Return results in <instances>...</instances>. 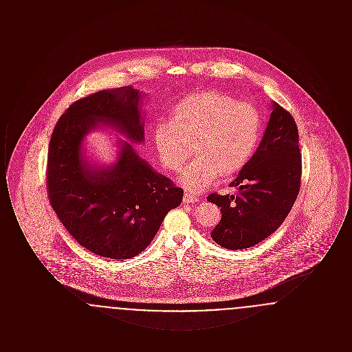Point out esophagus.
<instances>
[{
    "instance_id": "obj_1",
    "label": "esophagus",
    "mask_w": 352,
    "mask_h": 352,
    "mask_svg": "<svg viewBox=\"0 0 352 352\" xmlns=\"http://www.w3.org/2000/svg\"><path fill=\"white\" fill-rule=\"evenodd\" d=\"M199 201V198L197 197V195H194L192 192H190V191H186L184 192V203H194V201Z\"/></svg>"
}]
</instances>
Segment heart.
I'll return each mask as SVG.
<instances>
[{
    "label": "heart",
    "mask_w": 352,
    "mask_h": 352,
    "mask_svg": "<svg viewBox=\"0 0 352 352\" xmlns=\"http://www.w3.org/2000/svg\"><path fill=\"white\" fill-rule=\"evenodd\" d=\"M263 133L258 111L220 91H203L174 107L173 118L155 125V148L164 166L178 173L182 184L198 191L219 175L228 177L243 168L256 151Z\"/></svg>",
    "instance_id": "heart-1"
}]
</instances>
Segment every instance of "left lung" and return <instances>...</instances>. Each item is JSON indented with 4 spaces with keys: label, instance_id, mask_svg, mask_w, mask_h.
Returning <instances> with one entry per match:
<instances>
[{
    "label": "left lung",
    "instance_id": "8db88e82",
    "mask_svg": "<svg viewBox=\"0 0 352 352\" xmlns=\"http://www.w3.org/2000/svg\"><path fill=\"white\" fill-rule=\"evenodd\" d=\"M264 137L234 182L236 195L212 192L207 201L220 207L214 241L227 250L250 248L277 231L289 215L301 187L298 128L293 116L273 102Z\"/></svg>",
    "mask_w": 352,
    "mask_h": 352
}]
</instances>
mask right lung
<instances>
[{"label": "right lung", "instance_id": "obj_1", "mask_svg": "<svg viewBox=\"0 0 352 352\" xmlns=\"http://www.w3.org/2000/svg\"><path fill=\"white\" fill-rule=\"evenodd\" d=\"M140 98L126 85L72 102L54 128L47 154V195L56 217L85 250L115 260L144 251L184 198V190L155 173L131 142H121L118 161L109 168L84 161V137L98 124L144 141Z\"/></svg>", "mask_w": 352, "mask_h": 352}]
</instances>
